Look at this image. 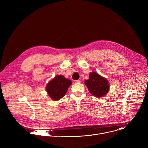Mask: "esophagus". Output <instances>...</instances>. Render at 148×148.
<instances>
[{
    "mask_svg": "<svg viewBox=\"0 0 148 148\" xmlns=\"http://www.w3.org/2000/svg\"><path fill=\"white\" fill-rule=\"evenodd\" d=\"M74 82L77 83V84H79L81 82V81L80 80H75V81H74Z\"/></svg>",
    "mask_w": 148,
    "mask_h": 148,
    "instance_id": "obj_1",
    "label": "esophagus"
}]
</instances>
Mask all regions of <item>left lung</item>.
<instances>
[{
  "instance_id": "8db88e82",
  "label": "left lung",
  "mask_w": 148,
  "mask_h": 148,
  "mask_svg": "<svg viewBox=\"0 0 148 148\" xmlns=\"http://www.w3.org/2000/svg\"><path fill=\"white\" fill-rule=\"evenodd\" d=\"M85 84L90 93L96 97H102L109 90V84L107 79L95 72L90 74L89 79L85 81Z\"/></svg>"
}]
</instances>
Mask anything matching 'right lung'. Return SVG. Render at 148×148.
I'll return each mask as SVG.
<instances>
[{
	"label": "right lung",
	"instance_id": "add662e5",
	"mask_svg": "<svg viewBox=\"0 0 148 148\" xmlns=\"http://www.w3.org/2000/svg\"><path fill=\"white\" fill-rule=\"evenodd\" d=\"M71 84V81L66 79L64 76L57 75L49 82L46 90L52 99L58 101L64 97Z\"/></svg>",
	"mask_w": 148,
	"mask_h": 148
}]
</instances>
